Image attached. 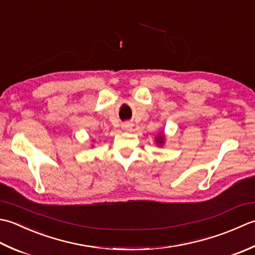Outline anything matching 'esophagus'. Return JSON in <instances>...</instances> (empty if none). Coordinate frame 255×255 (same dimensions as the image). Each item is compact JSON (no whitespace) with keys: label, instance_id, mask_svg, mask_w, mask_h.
Segmentation results:
<instances>
[{"label":"esophagus","instance_id":"obj_1","mask_svg":"<svg viewBox=\"0 0 255 255\" xmlns=\"http://www.w3.org/2000/svg\"><path fill=\"white\" fill-rule=\"evenodd\" d=\"M122 128H123V129H127V131H128V129L132 128V124L129 123V122L123 123V124H122Z\"/></svg>","mask_w":255,"mask_h":255}]
</instances>
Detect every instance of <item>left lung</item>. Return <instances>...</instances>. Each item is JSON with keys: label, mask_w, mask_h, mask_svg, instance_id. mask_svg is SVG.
Segmentation results:
<instances>
[{"label": "left lung", "mask_w": 255, "mask_h": 255, "mask_svg": "<svg viewBox=\"0 0 255 255\" xmlns=\"http://www.w3.org/2000/svg\"><path fill=\"white\" fill-rule=\"evenodd\" d=\"M157 141H158V143H160V144H162V143H163V135H160V136H158V138H157Z\"/></svg>", "instance_id": "obj_1"}]
</instances>
